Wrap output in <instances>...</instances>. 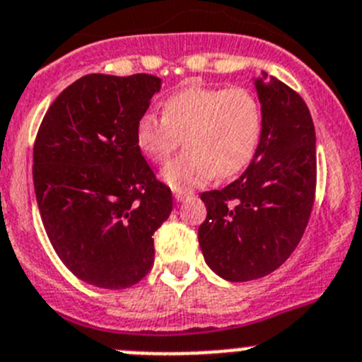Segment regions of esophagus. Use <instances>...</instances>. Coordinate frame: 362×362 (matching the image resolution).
Here are the masks:
<instances>
[{"mask_svg": "<svg viewBox=\"0 0 362 362\" xmlns=\"http://www.w3.org/2000/svg\"><path fill=\"white\" fill-rule=\"evenodd\" d=\"M191 197H194V192L187 191V189H185V191H175V200L177 202H184L185 198H191Z\"/></svg>", "mask_w": 362, "mask_h": 362, "instance_id": "1", "label": "esophagus"}]
</instances>
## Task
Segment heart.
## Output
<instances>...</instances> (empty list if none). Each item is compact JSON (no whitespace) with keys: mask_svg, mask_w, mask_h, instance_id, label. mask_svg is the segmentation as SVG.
I'll return each instance as SVG.
<instances>
[{"mask_svg":"<svg viewBox=\"0 0 362 362\" xmlns=\"http://www.w3.org/2000/svg\"><path fill=\"white\" fill-rule=\"evenodd\" d=\"M184 137L187 150L162 171L175 191L202 185L214 175L230 178L248 168L262 137V107L246 87L189 86L164 101L162 116L144 112L135 143L155 164H164Z\"/></svg>","mask_w":362,"mask_h":362,"instance_id":"1","label":"heart"}]
</instances>
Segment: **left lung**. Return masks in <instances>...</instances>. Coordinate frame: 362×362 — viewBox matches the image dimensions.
<instances>
[{"mask_svg": "<svg viewBox=\"0 0 362 362\" xmlns=\"http://www.w3.org/2000/svg\"><path fill=\"white\" fill-rule=\"evenodd\" d=\"M262 137L245 173L202 192L198 243L209 268L230 282L269 275L305 232L316 192V134L305 101L280 80H255Z\"/></svg>", "mask_w": 362, "mask_h": 362, "instance_id": "8db88e82", "label": "left lung"}]
</instances>
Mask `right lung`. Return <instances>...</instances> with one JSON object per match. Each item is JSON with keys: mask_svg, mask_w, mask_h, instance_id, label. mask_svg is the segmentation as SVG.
<instances>
[{"mask_svg": "<svg viewBox=\"0 0 362 362\" xmlns=\"http://www.w3.org/2000/svg\"><path fill=\"white\" fill-rule=\"evenodd\" d=\"M153 74H87L59 94L33 144L42 225L66 268L103 289L130 288L153 266V234L173 209L135 143L160 90Z\"/></svg>", "mask_w": 362, "mask_h": 362, "instance_id": "obj_1", "label": "right lung"}]
</instances>
